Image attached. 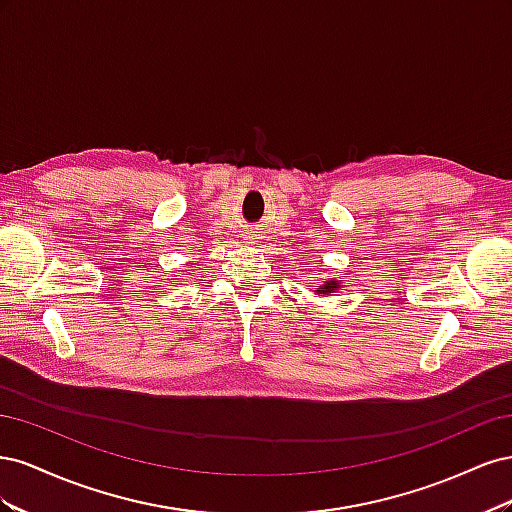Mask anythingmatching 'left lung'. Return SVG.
I'll return each instance as SVG.
<instances>
[{"label":"left lung","mask_w":512,"mask_h":512,"mask_svg":"<svg viewBox=\"0 0 512 512\" xmlns=\"http://www.w3.org/2000/svg\"><path fill=\"white\" fill-rule=\"evenodd\" d=\"M342 282H344V280H333V277H331L329 282H324L322 286H316V288H314V292H316V294H320V297H329L331 292L342 290Z\"/></svg>","instance_id":"1"}]
</instances>
